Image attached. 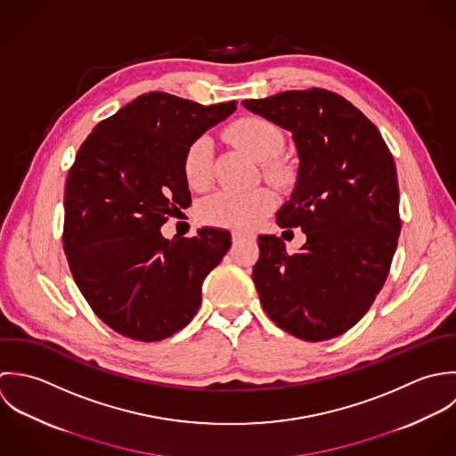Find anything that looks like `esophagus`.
Here are the masks:
<instances>
[{
	"mask_svg": "<svg viewBox=\"0 0 456 456\" xmlns=\"http://www.w3.org/2000/svg\"><path fill=\"white\" fill-rule=\"evenodd\" d=\"M254 236L252 234H247V232H240V231H234L232 232V241L234 243H238V241H241V240H252Z\"/></svg>",
	"mask_w": 456,
	"mask_h": 456,
	"instance_id": "obj_1",
	"label": "esophagus"
}]
</instances>
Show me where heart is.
Wrapping results in <instances>:
<instances>
[{"mask_svg":"<svg viewBox=\"0 0 456 456\" xmlns=\"http://www.w3.org/2000/svg\"><path fill=\"white\" fill-rule=\"evenodd\" d=\"M231 139L257 162L268 164L280 155L283 148L281 130L265 118H247L229 130ZM213 142L202 135L190 142L183 159V173L186 183L202 190L211 180ZM273 199L266 190L231 191L222 190L208 197L200 206V216L208 224L247 231L256 227L272 209Z\"/></svg>","mask_w":456,"mask_h":456,"instance_id":"heart-1","label":"heart"}]
</instances>
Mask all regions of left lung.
<instances>
[{
    "mask_svg": "<svg viewBox=\"0 0 456 456\" xmlns=\"http://www.w3.org/2000/svg\"><path fill=\"white\" fill-rule=\"evenodd\" d=\"M245 109L289 130L297 176L276 211L306 243L289 254L274 234L259 236L254 283L283 331L322 342L351 330L382 289L398 245V180L377 126L337 93L312 88L243 100Z\"/></svg>",
    "mask_w": 456,
    "mask_h": 456,
    "instance_id": "left-lung-1",
    "label": "left lung"
}]
</instances>
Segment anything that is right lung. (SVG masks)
Instances as JSON below:
<instances>
[{
    "mask_svg": "<svg viewBox=\"0 0 456 456\" xmlns=\"http://www.w3.org/2000/svg\"><path fill=\"white\" fill-rule=\"evenodd\" d=\"M236 110L169 93L137 96L93 128L65 184L63 248L93 312L114 331L159 342L200 306L202 281L231 248V232L202 227L166 240L167 216L191 204L183 173L191 141Z\"/></svg>",
    "mask_w": 456,
    "mask_h": 456,
    "instance_id": "add662e5",
    "label": "right lung"
}]
</instances>
